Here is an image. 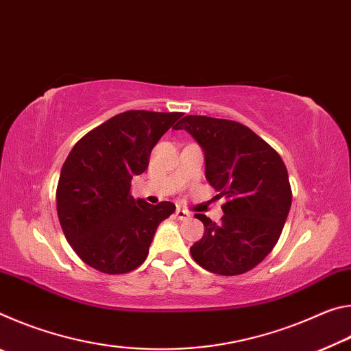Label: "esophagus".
Here are the masks:
<instances>
[{"instance_id":"esophagus-1","label":"esophagus","mask_w":351,"mask_h":351,"mask_svg":"<svg viewBox=\"0 0 351 351\" xmlns=\"http://www.w3.org/2000/svg\"><path fill=\"white\" fill-rule=\"evenodd\" d=\"M176 217H178V219H189L190 217H192V213H190L189 210H184V209H180V207H178L176 209Z\"/></svg>"}]
</instances>
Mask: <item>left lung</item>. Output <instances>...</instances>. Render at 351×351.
<instances>
[{
	"instance_id": "obj_1",
	"label": "left lung",
	"mask_w": 351,
	"mask_h": 351,
	"mask_svg": "<svg viewBox=\"0 0 351 351\" xmlns=\"http://www.w3.org/2000/svg\"><path fill=\"white\" fill-rule=\"evenodd\" d=\"M203 147L206 178L224 197L221 223L197 213L204 235L190 247L206 271L239 276L265 260L280 239L293 192L283 159L268 142L240 122L186 116L175 125Z\"/></svg>"
}]
</instances>
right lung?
Listing matches in <instances>:
<instances>
[{"label": "right lung", "instance_id": "right-lung-1", "mask_svg": "<svg viewBox=\"0 0 351 351\" xmlns=\"http://www.w3.org/2000/svg\"><path fill=\"white\" fill-rule=\"evenodd\" d=\"M182 112L130 110L93 128L69 152L57 184V215L71 247L104 274L144 263L158 226L175 204L132 197L153 147Z\"/></svg>", "mask_w": 351, "mask_h": 351}]
</instances>
